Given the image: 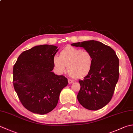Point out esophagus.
<instances>
[{
    "label": "esophagus",
    "instance_id": "esophagus-1",
    "mask_svg": "<svg viewBox=\"0 0 133 133\" xmlns=\"http://www.w3.org/2000/svg\"><path fill=\"white\" fill-rule=\"evenodd\" d=\"M73 82H74V80H72L71 79H68L69 84H71V83H72Z\"/></svg>",
    "mask_w": 133,
    "mask_h": 133
}]
</instances>
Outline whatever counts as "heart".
<instances>
[{
  "label": "heart",
  "instance_id": "heart-1",
  "mask_svg": "<svg viewBox=\"0 0 133 133\" xmlns=\"http://www.w3.org/2000/svg\"><path fill=\"white\" fill-rule=\"evenodd\" d=\"M53 63L59 73L63 74L68 69L69 74L72 76L81 78L90 71L93 58L89 51L69 46L61 52L60 56L54 57Z\"/></svg>",
  "mask_w": 133,
  "mask_h": 133
}]
</instances>
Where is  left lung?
<instances>
[{
    "instance_id": "left-lung-1",
    "label": "left lung",
    "mask_w": 133,
    "mask_h": 133,
    "mask_svg": "<svg viewBox=\"0 0 133 133\" xmlns=\"http://www.w3.org/2000/svg\"><path fill=\"white\" fill-rule=\"evenodd\" d=\"M71 45L83 47L89 51L93 58L90 71L78 81L81 88L78 100L88 110L102 108L111 101L119 79L118 56L110 46L97 41H85Z\"/></svg>"
}]
</instances>
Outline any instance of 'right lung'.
<instances>
[{"mask_svg": "<svg viewBox=\"0 0 133 133\" xmlns=\"http://www.w3.org/2000/svg\"><path fill=\"white\" fill-rule=\"evenodd\" d=\"M56 46H35L20 55L13 67V85L24 107L33 113L46 114L56 107L60 93L68 84L63 75L53 72Z\"/></svg>", "mask_w": 133, "mask_h": 133, "instance_id": "1", "label": "right lung"}]
</instances>
